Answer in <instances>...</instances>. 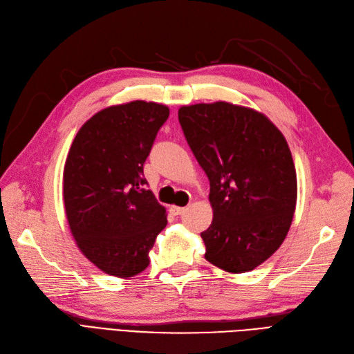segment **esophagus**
<instances>
[{
	"instance_id": "esophagus-1",
	"label": "esophagus",
	"mask_w": 354,
	"mask_h": 354,
	"mask_svg": "<svg viewBox=\"0 0 354 354\" xmlns=\"http://www.w3.org/2000/svg\"><path fill=\"white\" fill-rule=\"evenodd\" d=\"M185 207H178V206H172L170 207V213H172L174 216H180L182 213H185Z\"/></svg>"
}]
</instances>
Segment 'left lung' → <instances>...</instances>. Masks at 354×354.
Listing matches in <instances>:
<instances>
[{
    "instance_id": "8db88e82",
    "label": "left lung",
    "mask_w": 354,
    "mask_h": 354,
    "mask_svg": "<svg viewBox=\"0 0 354 354\" xmlns=\"http://www.w3.org/2000/svg\"><path fill=\"white\" fill-rule=\"evenodd\" d=\"M178 118L210 180L204 257L226 272L253 270L277 252L292 222L297 175L288 144L265 115L225 101L184 106Z\"/></svg>"
}]
</instances>
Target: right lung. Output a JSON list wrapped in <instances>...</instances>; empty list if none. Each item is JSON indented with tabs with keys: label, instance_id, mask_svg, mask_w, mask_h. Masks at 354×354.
<instances>
[{
	"label": "right lung",
	"instance_id": "right-lung-1",
	"mask_svg": "<svg viewBox=\"0 0 354 354\" xmlns=\"http://www.w3.org/2000/svg\"><path fill=\"white\" fill-rule=\"evenodd\" d=\"M167 118L169 109L157 102L107 107L85 122L67 154V222L84 256L109 275L142 272L167 223L144 178V163Z\"/></svg>",
	"mask_w": 354,
	"mask_h": 354
}]
</instances>
